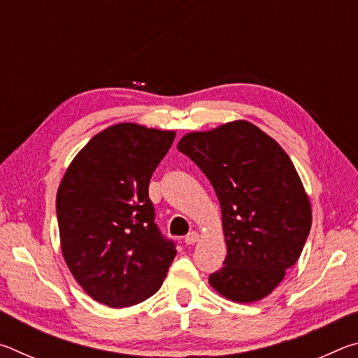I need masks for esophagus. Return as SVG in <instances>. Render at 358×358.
<instances>
[{"label":"esophagus","mask_w":358,"mask_h":358,"mask_svg":"<svg viewBox=\"0 0 358 358\" xmlns=\"http://www.w3.org/2000/svg\"><path fill=\"white\" fill-rule=\"evenodd\" d=\"M199 238H201V237H199V234L194 232V230H192V232H189L185 237V243L186 245H194V243H197Z\"/></svg>","instance_id":"esophagus-1"}]
</instances>
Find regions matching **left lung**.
<instances>
[{
  "label": "left lung",
  "instance_id": "8db88e82",
  "mask_svg": "<svg viewBox=\"0 0 358 358\" xmlns=\"http://www.w3.org/2000/svg\"><path fill=\"white\" fill-rule=\"evenodd\" d=\"M178 151L215 187L227 256L208 281L217 294L251 303L271 294L299 260L311 229V205L280 145L250 121L189 132Z\"/></svg>",
  "mask_w": 358,
  "mask_h": 358
}]
</instances>
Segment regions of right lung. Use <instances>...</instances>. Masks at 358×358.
<instances>
[{
	"label": "right lung",
	"mask_w": 358,
	"mask_h": 358,
	"mask_svg": "<svg viewBox=\"0 0 358 358\" xmlns=\"http://www.w3.org/2000/svg\"><path fill=\"white\" fill-rule=\"evenodd\" d=\"M173 131L120 123L96 134L66 171L57 192L63 257L96 301L137 305L159 290L175 243L161 234L148 185Z\"/></svg>",
	"instance_id": "add662e5"
}]
</instances>
